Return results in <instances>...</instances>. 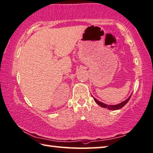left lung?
I'll use <instances>...</instances> for the list:
<instances>
[{"label":"left lung","instance_id":"left-lung-1","mask_svg":"<svg viewBox=\"0 0 153 153\" xmlns=\"http://www.w3.org/2000/svg\"><path fill=\"white\" fill-rule=\"evenodd\" d=\"M131 96H132V94H131V95L127 99V100H126L125 101H122V102H121L119 104H117V105H108V104H105L103 102H101V101L97 100V99H95V97H93V99H94L95 102L97 103L99 105L102 107V108H108V109H109V110H116V109H121L122 108H123V107H124L126 104L128 102V101L130 100Z\"/></svg>","mask_w":153,"mask_h":153}]
</instances>
